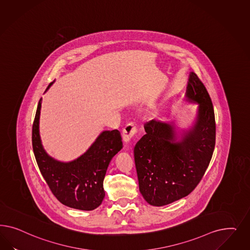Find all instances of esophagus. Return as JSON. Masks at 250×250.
<instances>
[{
	"instance_id": "1",
	"label": "esophagus",
	"mask_w": 250,
	"mask_h": 250,
	"mask_svg": "<svg viewBox=\"0 0 250 250\" xmlns=\"http://www.w3.org/2000/svg\"><path fill=\"white\" fill-rule=\"evenodd\" d=\"M137 132V127L135 123H129L125 127L123 130V139L125 143L130 142V140L132 139V137L136 135Z\"/></svg>"
}]
</instances>
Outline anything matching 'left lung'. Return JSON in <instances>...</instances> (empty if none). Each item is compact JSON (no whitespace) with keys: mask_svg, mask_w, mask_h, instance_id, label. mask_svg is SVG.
Segmentation results:
<instances>
[{"mask_svg":"<svg viewBox=\"0 0 250 250\" xmlns=\"http://www.w3.org/2000/svg\"><path fill=\"white\" fill-rule=\"evenodd\" d=\"M186 96L199 104L193 129L176 141L172 125L146 122V134L134 149L140 192L154 206L168 205L189 195L202 181L212 159L215 146L212 100L194 72L189 74Z\"/></svg>","mask_w":250,"mask_h":250,"instance_id":"left-lung-1","label":"left lung"}]
</instances>
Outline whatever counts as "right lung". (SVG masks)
<instances>
[{"label":"right lung","instance_id":"1","mask_svg":"<svg viewBox=\"0 0 250 250\" xmlns=\"http://www.w3.org/2000/svg\"><path fill=\"white\" fill-rule=\"evenodd\" d=\"M41 101L32 129L33 150L39 170L61 204L83 211L94 210L105 195L104 179L108 165L123 147L121 134L116 129L104 131L79 159L68 163L57 161L47 156L40 141L38 127Z\"/></svg>","mask_w":250,"mask_h":250}]
</instances>
